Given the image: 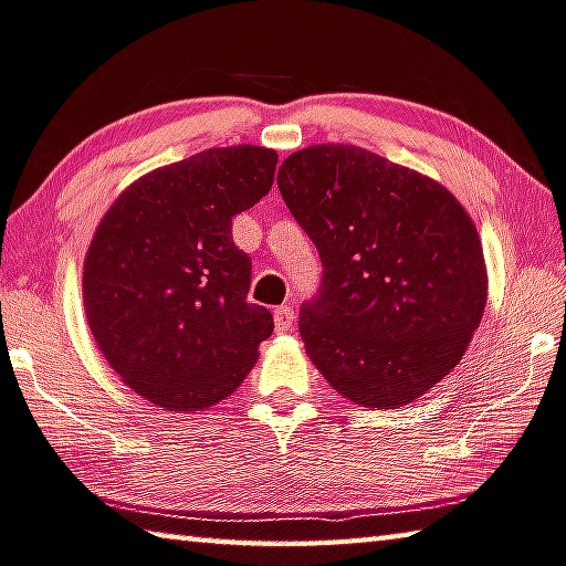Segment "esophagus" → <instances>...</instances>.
<instances>
[{
	"mask_svg": "<svg viewBox=\"0 0 566 566\" xmlns=\"http://www.w3.org/2000/svg\"><path fill=\"white\" fill-rule=\"evenodd\" d=\"M294 310L292 306H276L274 310V326H276V332H290V326L294 324Z\"/></svg>",
	"mask_w": 566,
	"mask_h": 566,
	"instance_id": "obj_1",
	"label": "esophagus"
}]
</instances>
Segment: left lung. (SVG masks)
Wrapping results in <instances>:
<instances>
[{
    "label": "left lung",
    "instance_id": "obj_1",
    "mask_svg": "<svg viewBox=\"0 0 566 566\" xmlns=\"http://www.w3.org/2000/svg\"><path fill=\"white\" fill-rule=\"evenodd\" d=\"M276 185L324 266L300 310L306 354L358 406L413 403L458 366L485 312L470 214L433 178L342 143L292 153Z\"/></svg>",
    "mask_w": 566,
    "mask_h": 566
}]
</instances>
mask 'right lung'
<instances>
[{"label": "right lung", "mask_w": 566, "mask_h": 566, "mask_svg": "<svg viewBox=\"0 0 566 566\" xmlns=\"http://www.w3.org/2000/svg\"><path fill=\"white\" fill-rule=\"evenodd\" d=\"M276 153L210 148L123 190L84 262V306L120 381L166 410H198L234 394L272 334L248 302L252 262L232 218L272 190Z\"/></svg>", "instance_id": "obj_1"}]
</instances>
